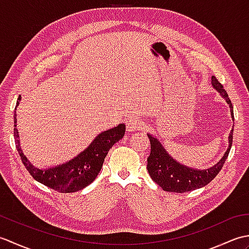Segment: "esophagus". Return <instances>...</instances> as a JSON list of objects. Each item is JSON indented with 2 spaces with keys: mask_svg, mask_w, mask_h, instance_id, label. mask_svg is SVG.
<instances>
[{
  "mask_svg": "<svg viewBox=\"0 0 249 249\" xmlns=\"http://www.w3.org/2000/svg\"><path fill=\"white\" fill-rule=\"evenodd\" d=\"M142 126V120L139 118H131L126 121V129L127 131H137Z\"/></svg>",
  "mask_w": 249,
  "mask_h": 249,
  "instance_id": "34e87169",
  "label": "esophagus"
}]
</instances>
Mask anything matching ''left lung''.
I'll use <instances>...</instances> for the list:
<instances>
[{"instance_id":"left-lung-1","label":"left lung","mask_w":249,"mask_h":249,"mask_svg":"<svg viewBox=\"0 0 249 249\" xmlns=\"http://www.w3.org/2000/svg\"><path fill=\"white\" fill-rule=\"evenodd\" d=\"M212 86L220 94V96L226 100L227 104L229 105L231 118L232 120H234L233 107H232L228 94L214 76H212ZM147 137L150 138L151 142V154L147 158L146 169L153 181L157 185H160L166 192L186 193L205 186L219 173L227 157L229 155L232 139H233V127L230 131L228 138L229 145L224 156L214 166L208 169H202V170L190 168L178 162L169 154L155 136L147 134Z\"/></svg>"}]
</instances>
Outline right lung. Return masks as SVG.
I'll use <instances>...</instances> for the list:
<instances>
[{"label": "right lung", "instance_id": "obj_1", "mask_svg": "<svg viewBox=\"0 0 249 249\" xmlns=\"http://www.w3.org/2000/svg\"><path fill=\"white\" fill-rule=\"evenodd\" d=\"M20 100L21 96H19L15 108L14 137L21 160H22L26 170L37 182L60 193H75L91 184L98 176L99 171L102 170L103 163L109 150L124 137L126 127L125 124L122 123L113 128L98 134L86 150L71 158V160L62 163V165L40 169L35 167L29 160V158L23 154V151L21 149L19 131L16 128L17 127L16 110H17Z\"/></svg>", "mask_w": 249, "mask_h": 249}]
</instances>
